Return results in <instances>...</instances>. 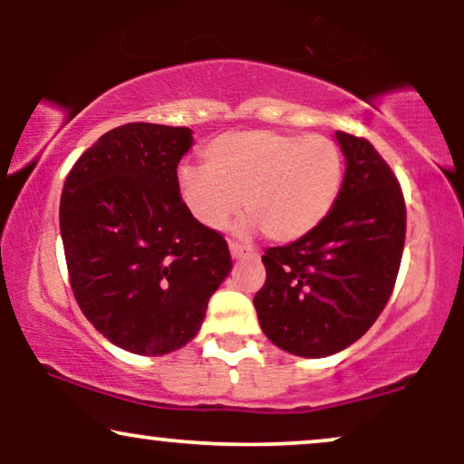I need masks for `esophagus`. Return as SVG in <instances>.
Segmentation results:
<instances>
[{
	"label": "esophagus",
	"mask_w": 464,
	"mask_h": 464,
	"mask_svg": "<svg viewBox=\"0 0 464 464\" xmlns=\"http://www.w3.org/2000/svg\"><path fill=\"white\" fill-rule=\"evenodd\" d=\"M230 246V256L234 257V259H240V257H251V256H256V253H253L249 246H243V245H238V243H230L227 245Z\"/></svg>",
	"instance_id": "obj_1"
}]
</instances>
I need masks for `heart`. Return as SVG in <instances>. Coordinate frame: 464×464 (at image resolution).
<instances>
[{"mask_svg": "<svg viewBox=\"0 0 464 464\" xmlns=\"http://www.w3.org/2000/svg\"><path fill=\"white\" fill-rule=\"evenodd\" d=\"M342 181L344 156L332 139L276 130L226 132L205 148V167L177 170V192L198 224L221 227L240 198V226L281 245L325 221Z\"/></svg>", "mask_w": 464, "mask_h": 464, "instance_id": "1", "label": "heart"}]
</instances>
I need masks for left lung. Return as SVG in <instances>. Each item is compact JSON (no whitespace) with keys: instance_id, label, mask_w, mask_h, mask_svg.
I'll return each instance as SVG.
<instances>
[{"instance_id":"1","label":"left lung","mask_w":464,"mask_h":464,"mask_svg":"<svg viewBox=\"0 0 464 464\" xmlns=\"http://www.w3.org/2000/svg\"><path fill=\"white\" fill-rule=\"evenodd\" d=\"M334 137L346 170L332 213L304 238L266 251V283L253 297L266 338L306 359L344 351L373 325L405 243V202L389 164L367 139Z\"/></svg>"}]
</instances>
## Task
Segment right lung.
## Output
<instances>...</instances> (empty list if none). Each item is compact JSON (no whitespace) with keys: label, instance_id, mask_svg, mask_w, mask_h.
I'll use <instances>...</instances> for the list:
<instances>
[{"label":"right lung","instance_id":"1","mask_svg":"<svg viewBox=\"0 0 464 464\" xmlns=\"http://www.w3.org/2000/svg\"><path fill=\"white\" fill-rule=\"evenodd\" d=\"M192 129L130 122L88 148L61 196V238L82 313L111 344L160 357L200 332L232 270L221 234L177 192Z\"/></svg>","mask_w":464,"mask_h":464}]
</instances>
